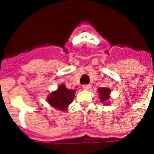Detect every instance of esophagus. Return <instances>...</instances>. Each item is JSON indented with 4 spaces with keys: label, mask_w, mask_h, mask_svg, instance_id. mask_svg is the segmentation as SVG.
<instances>
[{
    "label": "esophagus",
    "mask_w": 154,
    "mask_h": 154,
    "mask_svg": "<svg viewBox=\"0 0 154 154\" xmlns=\"http://www.w3.org/2000/svg\"><path fill=\"white\" fill-rule=\"evenodd\" d=\"M83 90H86V91H90L91 90V86L90 85H84L83 87Z\"/></svg>",
    "instance_id": "34e87169"
}]
</instances>
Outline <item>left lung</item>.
Wrapping results in <instances>:
<instances>
[{
    "label": "left lung",
    "instance_id": "left-lung-1",
    "mask_svg": "<svg viewBox=\"0 0 154 154\" xmlns=\"http://www.w3.org/2000/svg\"><path fill=\"white\" fill-rule=\"evenodd\" d=\"M98 92H99V98H100V102L104 105H110V93L111 90L109 87H100L98 88Z\"/></svg>",
    "mask_w": 154,
    "mask_h": 154
}]
</instances>
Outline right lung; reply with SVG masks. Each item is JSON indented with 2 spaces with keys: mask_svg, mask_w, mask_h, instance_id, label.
Here are the masks:
<instances>
[{
  "mask_svg": "<svg viewBox=\"0 0 154 154\" xmlns=\"http://www.w3.org/2000/svg\"><path fill=\"white\" fill-rule=\"evenodd\" d=\"M75 91L67 89L64 84H60L56 91H52L47 97L48 103L51 106L62 111H66L75 97Z\"/></svg>",
  "mask_w": 154,
  "mask_h": 154,
  "instance_id": "1",
  "label": "right lung"
}]
</instances>
